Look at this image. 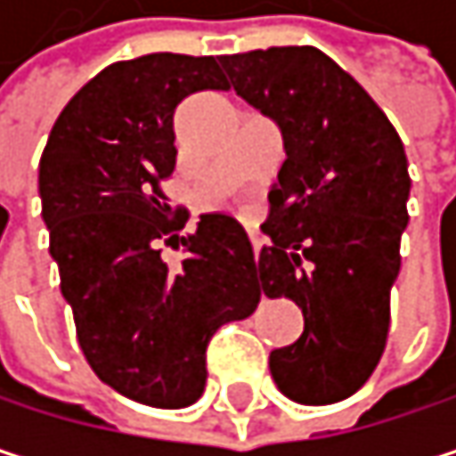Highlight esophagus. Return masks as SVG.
<instances>
[{
	"label": "esophagus",
	"mask_w": 456,
	"mask_h": 456,
	"mask_svg": "<svg viewBox=\"0 0 456 456\" xmlns=\"http://www.w3.org/2000/svg\"><path fill=\"white\" fill-rule=\"evenodd\" d=\"M250 242H253V253H256V261H258V250H261V237H258V234H250Z\"/></svg>",
	"instance_id": "34e87169"
}]
</instances>
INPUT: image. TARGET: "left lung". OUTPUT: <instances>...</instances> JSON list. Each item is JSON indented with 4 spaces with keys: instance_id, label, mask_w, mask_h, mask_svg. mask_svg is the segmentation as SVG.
Returning a JSON list of instances; mask_svg holds the SVG:
<instances>
[{
    "instance_id": "1",
    "label": "left lung",
    "mask_w": 456,
    "mask_h": 456,
    "mask_svg": "<svg viewBox=\"0 0 456 456\" xmlns=\"http://www.w3.org/2000/svg\"><path fill=\"white\" fill-rule=\"evenodd\" d=\"M234 92L277 121L285 163L269 192L256 280L304 312L296 343L269 354L277 388L335 404L375 372L410 222L407 152L388 116L317 46L222 54Z\"/></svg>"
}]
</instances>
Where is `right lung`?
Instances as JSON below:
<instances>
[{
    "mask_svg": "<svg viewBox=\"0 0 456 456\" xmlns=\"http://www.w3.org/2000/svg\"><path fill=\"white\" fill-rule=\"evenodd\" d=\"M229 89L216 57L142 54L100 70L62 108L39 166L49 253L78 346L121 396L182 410L206 388L214 332L261 301L253 248L232 216L171 208L163 182L176 166V105ZM183 245V266L159 258Z\"/></svg>",
    "mask_w": 456,
    "mask_h": 456,
    "instance_id": "1",
    "label": "right lung"
}]
</instances>
